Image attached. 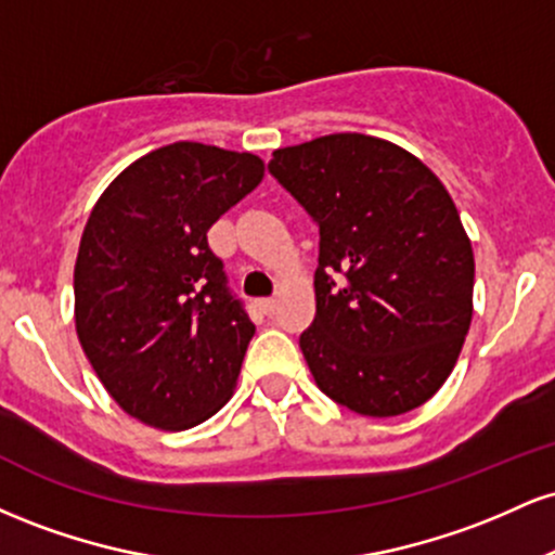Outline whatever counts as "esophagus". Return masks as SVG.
<instances>
[{
	"instance_id": "34e87169",
	"label": "esophagus",
	"mask_w": 555,
	"mask_h": 555,
	"mask_svg": "<svg viewBox=\"0 0 555 555\" xmlns=\"http://www.w3.org/2000/svg\"><path fill=\"white\" fill-rule=\"evenodd\" d=\"M276 302H279L276 297H266L260 299V308H263V313H273V310H276Z\"/></svg>"
}]
</instances>
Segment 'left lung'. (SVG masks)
I'll use <instances>...</instances> for the list:
<instances>
[{"mask_svg": "<svg viewBox=\"0 0 555 555\" xmlns=\"http://www.w3.org/2000/svg\"><path fill=\"white\" fill-rule=\"evenodd\" d=\"M269 169L318 221L315 318L299 336L318 388L365 417L425 404L473 323V242L449 190L362 132L276 149Z\"/></svg>", "mask_w": 555, "mask_h": 555, "instance_id": "1", "label": "left lung"}]
</instances>
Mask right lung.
Returning a JSON list of instances; mask_svg holds the SVG:
<instances>
[{
    "label": "right lung",
    "instance_id": "right-lung-1",
    "mask_svg": "<svg viewBox=\"0 0 555 555\" xmlns=\"http://www.w3.org/2000/svg\"><path fill=\"white\" fill-rule=\"evenodd\" d=\"M263 158L193 140L119 171L75 260V331L138 423L188 430L232 399L256 326L227 292L208 229L258 188Z\"/></svg>",
    "mask_w": 555,
    "mask_h": 555
}]
</instances>
